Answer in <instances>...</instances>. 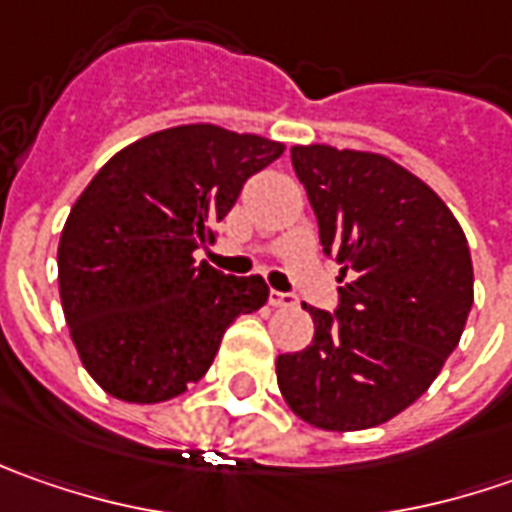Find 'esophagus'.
<instances>
[{
	"instance_id": "esophagus-1",
	"label": "esophagus",
	"mask_w": 512,
	"mask_h": 512,
	"mask_svg": "<svg viewBox=\"0 0 512 512\" xmlns=\"http://www.w3.org/2000/svg\"><path fill=\"white\" fill-rule=\"evenodd\" d=\"M267 302H270V305H273V307H293V305H299V299H296V296H290V293H282V290H270Z\"/></svg>"
}]
</instances>
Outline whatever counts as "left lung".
Masks as SVG:
<instances>
[{
	"label": "left lung",
	"mask_w": 512,
	"mask_h": 512,
	"mask_svg": "<svg viewBox=\"0 0 512 512\" xmlns=\"http://www.w3.org/2000/svg\"><path fill=\"white\" fill-rule=\"evenodd\" d=\"M290 159L342 287L336 316L302 305L313 342L276 359V382L302 422L367 430L416 402L456 350L470 247L436 190L382 153L296 145Z\"/></svg>",
	"instance_id": "1"
}]
</instances>
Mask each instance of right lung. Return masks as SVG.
Listing matches in <instances>:
<instances>
[{
  "label": "right lung",
  "instance_id": "obj_1",
  "mask_svg": "<svg viewBox=\"0 0 512 512\" xmlns=\"http://www.w3.org/2000/svg\"><path fill=\"white\" fill-rule=\"evenodd\" d=\"M282 153L256 133L179 125L119 150L82 190L59 239V296L76 353L108 396H182L233 319L265 305L262 276H225L193 250Z\"/></svg>",
  "mask_w": 512,
  "mask_h": 512
}]
</instances>
